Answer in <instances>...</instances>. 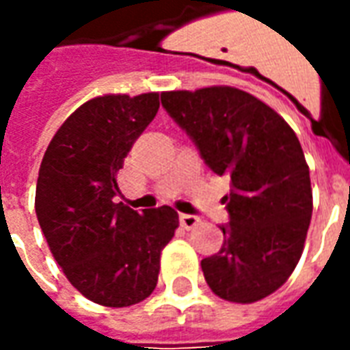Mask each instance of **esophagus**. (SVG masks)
<instances>
[{"mask_svg": "<svg viewBox=\"0 0 350 350\" xmlns=\"http://www.w3.org/2000/svg\"><path fill=\"white\" fill-rule=\"evenodd\" d=\"M180 223H182L183 228H195L200 223V217H197V215H191V213H182L180 215Z\"/></svg>", "mask_w": 350, "mask_h": 350, "instance_id": "34e87169", "label": "esophagus"}]
</instances>
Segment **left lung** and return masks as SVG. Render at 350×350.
<instances>
[{"mask_svg": "<svg viewBox=\"0 0 350 350\" xmlns=\"http://www.w3.org/2000/svg\"><path fill=\"white\" fill-rule=\"evenodd\" d=\"M161 103L206 165L230 178L225 240L200 262L206 283L227 301L262 300L293 273L308 236L313 193L300 140L273 108L238 88L165 92Z\"/></svg>", "mask_w": 350, "mask_h": 350, "instance_id": "1", "label": "left lung"}]
</instances>
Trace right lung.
I'll use <instances>...</instances> for the list:
<instances>
[{"label":"right lung","mask_w":350,"mask_h":350,"mask_svg":"<svg viewBox=\"0 0 350 350\" xmlns=\"http://www.w3.org/2000/svg\"><path fill=\"white\" fill-rule=\"evenodd\" d=\"M159 110V93L88 100L42 157L35 212L65 278L88 300L127 308L157 285L161 251L180 225L170 206L137 212L114 202L118 172Z\"/></svg>","instance_id":"obj_1"}]
</instances>
